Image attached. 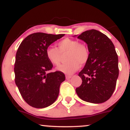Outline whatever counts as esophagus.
Masks as SVG:
<instances>
[{
  "label": "esophagus",
  "instance_id": "34e87169",
  "mask_svg": "<svg viewBox=\"0 0 130 130\" xmlns=\"http://www.w3.org/2000/svg\"><path fill=\"white\" fill-rule=\"evenodd\" d=\"M71 77H72L71 75H66V80H69Z\"/></svg>",
  "mask_w": 130,
  "mask_h": 130
}]
</instances>
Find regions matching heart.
I'll return each mask as SVG.
<instances>
[{"label": "heart", "instance_id": "obj_1", "mask_svg": "<svg viewBox=\"0 0 130 130\" xmlns=\"http://www.w3.org/2000/svg\"><path fill=\"white\" fill-rule=\"evenodd\" d=\"M58 48L53 46L46 48V57L52 64L58 66L60 63L61 54L67 53L66 63L61 64L56 70L67 75H71L79 69L80 64L84 65L88 62L90 52L87 46L77 40L66 38L58 43Z\"/></svg>", "mask_w": 130, "mask_h": 130}]
</instances>
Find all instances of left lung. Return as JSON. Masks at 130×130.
I'll use <instances>...</instances> for the list:
<instances>
[{
    "mask_svg": "<svg viewBox=\"0 0 130 130\" xmlns=\"http://www.w3.org/2000/svg\"><path fill=\"white\" fill-rule=\"evenodd\" d=\"M87 44L90 57L78 74L82 83L75 91L81 100L100 104L111 97L119 77V59L113 43L98 30H86L77 37Z\"/></svg>",
    "mask_w": 130,
    "mask_h": 130,
    "instance_id": "obj_1",
    "label": "left lung"
}]
</instances>
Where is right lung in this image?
Segmentation results:
<instances>
[{
  "label": "right lung",
  "instance_id": "add662e5",
  "mask_svg": "<svg viewBox=\"0 0 130 130\" xmlns=\"http://www.w3.org/2000/svg\"><path fill=\"white\" fill-rule=\"evenodd\" d=\"M64 34L36 32L26 37L16 54L15 84L26 103L36 108L52 105L59 95L65 75L59 71L48 72L53 64L46 57V48Z\"/></svg>",
  "mask_w": 130,
  "mask_h": 130
}]
</instances>
